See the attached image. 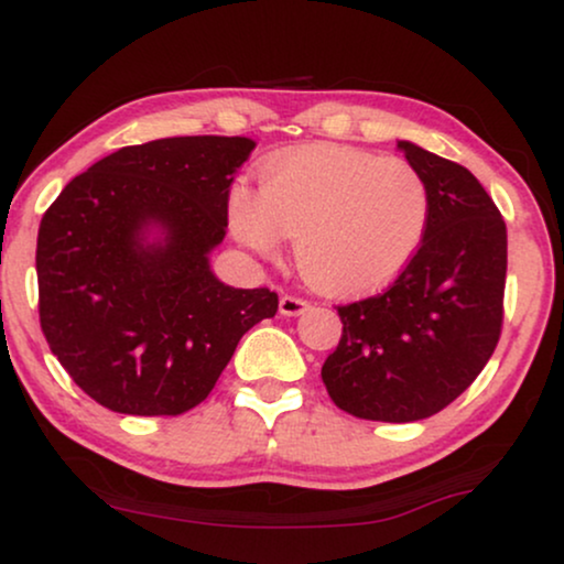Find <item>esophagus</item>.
<instances>
[{"mask_svg": "<svg viewBox=\"0 0 564 564\" xmlns=\"http://www.w3.org/2000/svg\"><path fill=\"white\" fill-rule=\"evenodd\" d=\"M307 307H311V303L303 297H295V295H282L280 297V313L288 315V318H292V315H300L305 313Z\"/></svg>", "mask_w": 564, "mask_h": 564, "instance_id": "obj_1", "label": "esophagus"}]
</instances>
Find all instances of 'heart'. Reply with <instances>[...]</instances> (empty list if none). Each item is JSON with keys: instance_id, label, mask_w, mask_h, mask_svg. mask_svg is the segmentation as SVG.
<instances>
[{"instance_id": "1", "label": "heart", "mask_w": 564, "mask_h": 564, "mask_svg": "<svg viewBox=\"0 0 564 564\" xmlns=\"http://www.w3.org/2000/svg\"><path fill=\"white\" fill-rule=\"evenodd\" d=\"M230 230L261 257L295 238V264L315 290L351 295L382 288L426 238L431 189L395 156L338 143L276 151L259 166V189L236 184Z\"/></svg>"}]
</instances>
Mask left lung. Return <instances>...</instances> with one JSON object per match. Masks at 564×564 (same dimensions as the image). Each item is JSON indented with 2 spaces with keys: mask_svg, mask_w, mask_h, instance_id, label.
Segmentation results:
<instances>
[{
  "mask_svg": "<svg viewBox=\"0 0 564 564\" xmlns=\"http://www.w3.org/2000/svg\"><path fill=\"white\" fill-rule=\"evenodd\" d=\"M431 189L421 249L380 295L338 305L344 330L321 369L341 411L367 421L429 419L457 400L496 351L508 241L473 172L398 141Z\"/></svg>",
  "mask_w": 564,
  "mask_h": 564,
  "instance_id": "left-lung-1",
  "label": "left lung"
}]
</instances>
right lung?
Here are the masks:
<instances>
[{"mask_svg":"<svg viewBox=\"0 0 564 564\" xmlns=\"http://www.w3.org/2000/svg\"><path fill=\"white\" fill-rule=\"evenodd\" d=\"M251 138L126 145L64 187L37 230V311L51 351L99 405L180 415L203 403L276 292L210 269Z\"/></svg>","mask_w":564,"mask_h":564,"instance_id":"add662e5","label":"right lung"}]
</instances>
